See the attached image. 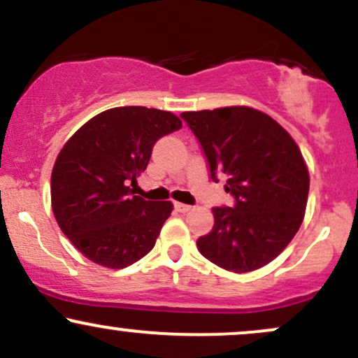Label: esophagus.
<instances>
[{"mask_svg":"<svg viewBox=\"0 0 358 358\" xmlns=\"http://www.w3.org/2000/svg\"><path fill=\"white\" fill-rule=\"evenodd\" d=\"M175 210H176V212H180V213H187V212H190V210H192V205H187V203H180V202H176V203H175Z\"/></svg>","mask_w":358,"mask_h":358,"instance_id":"obj_1","label":"esophagus"}]
</instances>
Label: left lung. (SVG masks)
I'll return each instance as SVG.
<instances>
[{
	"instance_id": "left-lung-1",
	"label": "left lung",
	"mask_w": 358,
	"mask_h": 358,
	"mask_svg": "<svg viewBox=\"0 0 358 358\" xmlns=\"http://www.w3.org/2000/svg\"><path fill=\"white\" fill-rule=\"evenodd\" d=\"M207 158L212 182L225 178L234 207H213L200 254L222 269L249 273L285 250L306 210L310 175L294 139L268 114L244 106L180 114Z\"/></svg>"
}]
</instances>
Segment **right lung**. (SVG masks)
I'll use <instances>...</instances> for the list:
<instances>
[{
  "label": "right lung",
  "mask_w": 358,
  "mask_h": 358,
  "mask_svg": "<svg viewBox=\"0 0 358 358\" xmlns=\"http://www.w3.org/2000/svg\"><path fill=\"white\" fill-rule=\"evenodd\" d=\"M180 127L168 110L124 106L97 114L62 148L52 171V210L92 262L122 269L155 248L173 205L145 200L131 187L155 143Z\"/></svg>",
  "instance_id": "right-lung-1"
}]
</instances>
